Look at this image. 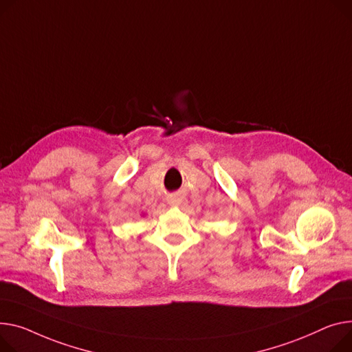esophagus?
Returning a JSON list of instances; mask_svg holds the SVG:
<instances>
[{
    "label": "esophagus",
    "mask_w": 352,
    "mask_h": 352,
    "mask_svg": "<svg viewBox=\"0 0 352 352\" xmlns=\"http://www.w3.org/2000/svg\"><path fill=\"white\" fill-rule=\"evenodd\" d=\"M168 204L171 206H178L182 204V197L179 194H174V195H170L168 197Z\"/></svg>",
    "instance_id": "1"
}]
</instances>
